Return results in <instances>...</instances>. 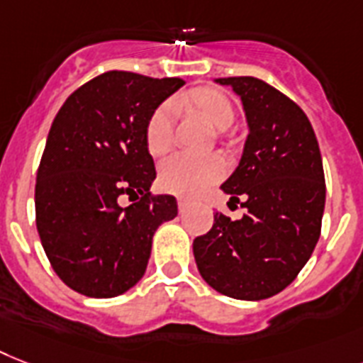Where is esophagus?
Masks as SVG:
<instances>
[{"label": "esophagus", "mask_w": 363, "mask_h": 363, "mask_svg": "<svg viewBox=\"0 0 363 363\" xmlns=\"http://www.w3.org/2000/svg\"><path fill=\"white\" fill-rule=\"evenodd\" d=\"M177 205H179V211H184V208H188V205H190V201H188V199H177Z\"/></svg>", "instance_id": "obj_1"}]
</instances>
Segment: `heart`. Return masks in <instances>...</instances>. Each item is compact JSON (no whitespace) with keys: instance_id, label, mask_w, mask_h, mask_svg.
<instances>
[{"instance_id":"heart-1","label":"heart","mask_w":363,"mask_h":363,"mask_svg":"<svg viewBox=\"0 0 363 363\" xmlns=\"http://www.w3.org/2000/svg\"><path fill=\"white\" fill-rule=\"evenodd\" d=\"M181 102L196 110L218 130H225L235 121L233 102L222 89L205 85L188 91ZM175 106L164 102L149 115L145 125V145L152 156H164L173 147ZM225 175V162L218 155H175L162 164L160 184L177 196H197Z\"/></svg>"}]
</instances>
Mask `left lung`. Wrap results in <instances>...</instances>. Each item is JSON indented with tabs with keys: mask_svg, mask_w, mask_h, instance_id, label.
Instances as JSON below:
<instances>
[{
	"mask_svg": "<svg viewBox=\"0 0 363 363\" xmlns=\"http://www.w3.org/2000/svg\"><path fill=\"white\" fill-rule=\"evenodd\" d=\"M216 82L231 85L248 119L242 160L222 184L246 214L216 212L211 231L194 240V257L218 293L263 300L293 284L319 240L323 158L308 115L281 91L253 76Z\"/></svg>",
	"mask_w": 363,
	"mask_h": 363,
	"instance_id": "8db88e82",
	"label": "left lung"
}]
</instances>
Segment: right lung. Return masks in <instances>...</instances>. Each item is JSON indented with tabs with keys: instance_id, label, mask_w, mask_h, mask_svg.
<instances>
[{
	"instance_id": "right-lung-1",
	"label": "right lung",
	"mask_w": 363,
	"mask_h": 363,
	"mask_svg": "<svg viewBox=\"0 0 363 363\" xmlns=\"http://www.w3.org/2000/svg\"><path fill=\"white\" fill-rule=\"evenodd\" d=\"M181 78L108 70L65 100L35 184L37 231L50 264L76 293L111 298L145 274L152 235L177 216L173 196L151 194L149 115ZM126 195L133 203L120 205Z\"/></svg>"
}]
</instances>
